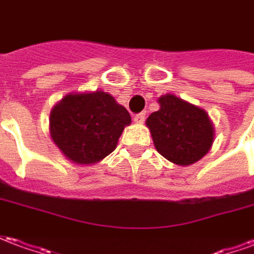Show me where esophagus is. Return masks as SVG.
<instances>
[{
	"label": "esophagus",
	"instance_id": "esophagus-1",
	"mask_svg": "<svg viewBox=\"0 0 254 254\" xmlns=\"http://www.w3.org/2000/svg\"><path fill=\"white\" fill-rule=\"evenodd\" d=\"M144 120H145V114L144 113H140V114H136V116L133 117V121H134V124H137V125L144 124Z\"/></svg>",
	"mask_w": 254,
	"mask_h": 254
}]
</instances>
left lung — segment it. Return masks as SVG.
Listing matches in <instances>:
<instances>
[{"label":"left lung","instance_id":"8db88e82","mask_svg":"<svg viewBox=\"0 0 254 254\" xmlns=\"http://www.w3.org/2000/svg\"><path fill=\"white\" fill-rule=\"evenodd\" d=\"M159 110L147 118L156 151L177 166H190L209 152L215 127L208 113L174 94L158 99Z\"/></svg>","mask_w":254,"mask_h":254}]
</instances>
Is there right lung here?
Masks as SVG:
<instances>
[{"instance_id":"right-lung-1","label":"right lung","mask_w":254,"mask_h":254,"mask_svg":"<svg viewBox=\"0 0 254 254\" xmlns=\"http://www.w3.org/2000/svg\"><path fill=\"white\" fill-rule=\"evenodd\" d=\"M132 118L102 89L70 92L53 106L49 129L53 143L74 165H95L117 148Z\"/></svg>"}]
</instances>
